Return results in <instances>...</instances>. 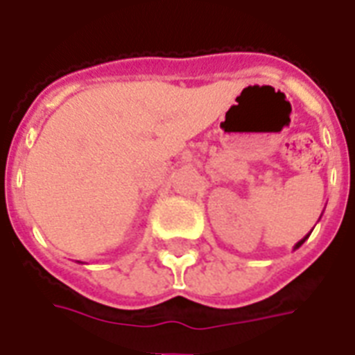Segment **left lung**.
Segmentation results:
<instances>
[{
	"label": "left lung",
	"mask_w": 355,
	"mask_h": 355,
	"mask_svg": "<svg viewBox=\"0 0 355 355\" xmlns=\"http://www.w3.org/2000/svg\"><path fill=\"white\" fill-rule=\"evenodd\" d=\"M306 239H308V236H306V237H302V239H300V241H298L297 245H295V248H298V247H300V245H302V243L306 241Z\"/></svg>",
	"instance_id": "left-lung-1"
}]
</instances>
